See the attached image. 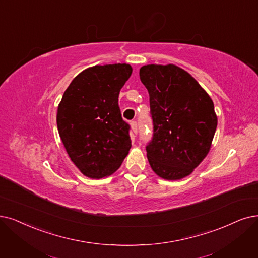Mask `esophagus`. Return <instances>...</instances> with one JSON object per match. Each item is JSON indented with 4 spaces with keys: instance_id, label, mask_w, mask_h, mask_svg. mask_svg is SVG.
<instances>
[{
    "instance_id": "1",
    "label": "esophagus",
    "mask_w": 258,
    "mask_h": 258,
    "mask_svg": "<svg viewBox=\"0 0 258 258\" xmlns=\"http://www.w3.org/2000/svg\"><path fill=\"white\" fill-rule=\"evenodd\" d=\"M130 126H131V129H132V131H133V133H135V135H137L138 133V123H137V121H131L130 122Z\"/></svg>"
}]
</instances>
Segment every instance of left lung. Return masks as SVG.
<instances>
[{
	"label": "left lung",
	"instance_id": "left-lung-1",
	"mask_svg": "<svg viewBox=\"0 0 258 258\" xmlns=\"http://www.w3.org/2000/svg\"><path fill=\"white\" fill-rule=\"evenodd\" d=\"M140 79L149 93L153 139L151 169L168 181L189 176L208 156L217 128L214 102L188 72L176 64H147Z\"/></svg>",
	"mask_w": 258,
	"mask_h": 258
}]
</instances>
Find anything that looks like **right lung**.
Segmentation results:
<instances>
[{
	"label": "right lung",
	"mask_w": 258,
	"mask_h": 258,
	"mask_svg": "<svg viewBox=\"0 0 258 258\" xmlns=\"http://www.w3.org/2000/svg\"><path fill=\"white\" fill-rule=\"evenodd\" d=\"M131 74L127 63L88 68L72 80L59 102L60 139L71 161L88 178L111 176L131 148L129 125L118 107L119 91Z\"/></svg>",
	"instance_id": "obj_1"
}]
</instances>
